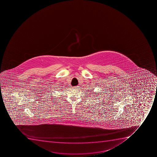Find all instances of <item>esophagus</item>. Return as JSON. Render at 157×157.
<instances>
[{"instance_id": "esophagus-1", "label": "esophagus", "mask_w": 157, "mask_h": 157, "mask_svg": "<svg viewBox=\"0 0 157 157\" xmlns=\"http://www.w3.org/2000/svg\"><path fill=\"white\" fill-rule=\"evenodd\" d=\"M79 88V86H75V87H73V89H78Z\"/></svg>"}]
</instances>
